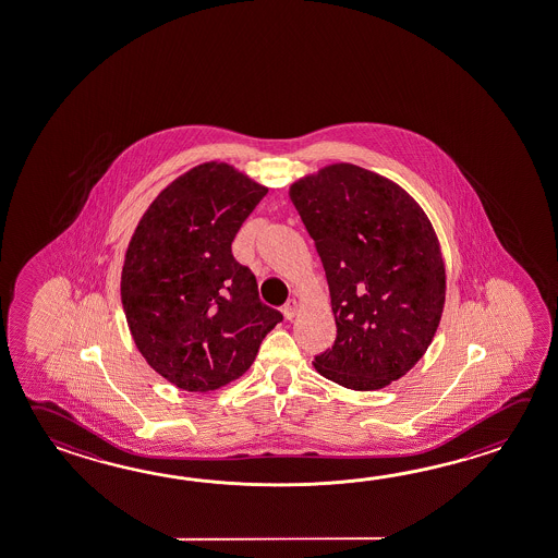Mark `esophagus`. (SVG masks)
<instances>
[{"mask_svg":"<svg viewBox=\"0 0 558 558\" xmlns=\"http://www.w3.org/2000/svg\"><path fill=\"white\" fill-rule=\"evenodd\" d=\"M295 312H298V302L295 300H288L284 307H282V314H284L286 319H292L295 316Z\"/></svg>","mask_w":558,"mask_h":558,"instance_id":"obj_1","label":"esophagus"}]
</instances>
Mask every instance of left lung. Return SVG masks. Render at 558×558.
<instances>
[{
	"label": "left lung",
	"mask_w": 558,
	"mask_h": 558,
	"mask_svg": "<svg viewBox=\"0 0 558 558\" xmlns=\"http://www.w3.org/2000/svg\"><path fill=\"white\" fill-rule=\"evenodd\" d=\"M290 199L316 242L336 316L326 379L383 389L430 345L446 298L440 244L407 191L373 171L333 163L295 181Z\"/></svg>",
	"instance_id": "1"
}]
</instances>
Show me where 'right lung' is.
Here are the masks:
<instances>
[{
  "instance_id": "1",
  "label": "right lung",
  "mask_w": 558,
  "mask_h": 558,
  "mask_svg": "<svg viewBox=\"0 0 558 558\" xmlns=\"http://www.w3.org/2000/svg\"><path fill=\"white\" fill-rule=\"evenodd\" d=\"M266 193L227 163H203L159 193L128 244V327L147 365L179 389L207 392L239 379L282 322L231 251Z\"/></svg>"
}]
</instances>
